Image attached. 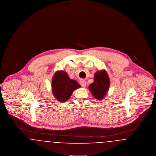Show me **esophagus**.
<instances>
[{"label": "esophagus", "instance_id": "esophagus-1", "mask_svg": "<svg viewBox=\"0 0 156 156\" xmlns=\"http://www.w3.org/2000/svg\"><path fill=\"white\" fill-rule=\"evenodd\" d=\"M80 83L82 87L85 88L86 87V82L85 81L83 80H81L80 81Z\"/></svg>", "mask_w": 156, "mask_h": 156}]
</instances>
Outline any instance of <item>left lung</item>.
Returning a JSON list of instances; mask_svg holds the SVG:
<instances>
[{"instance_id": "obj_1", "label": "left lung", "mask_w": 156, "mask_h": 156, "mask_svg": "<svg viewBox=\"0 0 156 156\" xmlns=\"http://www.w3.org/2000/svg\"><path fill=\"white\" fill-rule=\"evenodd\" d=\"M110 86V80L105 70L97 71L95 74L94 82L90 84L89 89L93 96L99 101L106 95Z\"/></svg>"}]
</instances>
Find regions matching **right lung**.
<instances>
[{"label": "right lung", "instance_id": "add662e5", "mask_svg": "<svg viewBox=\"0 0 156 156\" xmlns=\"http://www.w3.org/2000/svg\"><path fill=\"white\" fill-rule=\"evenodd\" d=\"M51 87L52 94L57 101L65 102L70 98L73 91L81 85L75 80L70 79L65 71H58L54 75Z\"/></svg>", "mask_w": 156, "mask_h": 156}]
</instances>
